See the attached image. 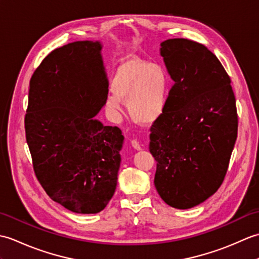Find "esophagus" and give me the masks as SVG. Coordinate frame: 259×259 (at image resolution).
Segmentation results:
<instances>
[{"mask_svg":"<svg viewBox=\"0 0 259 259\" xmlns=\"http://www.w3.org/2000/svg\"><path fill=\"white\" fill-rule=\"evenodd\" d=\"M131 146H133L136 150H141V145L139 144L138 140H131Z\"/></svg>","mask_w":259,"mask_h":259,"instance_id":"obj_1","label":"esophagus"}]
</instances>
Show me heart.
Listing matches in <instances>:
<instances>
[{"instance_id": "heart-1", "label": "heart", "mask_w": 259, "mask_h": 259, "mask_svg": "<svg viewBox=\"0 0 259 259\" xmlns=\"http://www.w3.org/2000/svg\"><path fill=\"white\" fill-rule=\"evenodd\" d=\"M112 91L106 99L110 112L119 114L122 100L130 117L138 123H152L161 117L167 102L169 78L161 65L128 59L119 64L112 79Z\"/></svg>"}]
</instances>
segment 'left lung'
<instances>
[{"instance_id":"obj_1","label":"left lung","mask_w":259,"mask_h":259,"mask_svg":"<svg viewBox=\"0 0 259 259\" xmlns=\"http://www.w3.org/2000/svg\"><path fill=\"white\" fill-rule=\"evenodd\" d=\"M160 46L174 85L150 129L155 186L167 205L188 209L212 196L226 176L237 139L236 99L226 70L205 46L188 38Z\"/></svg>"}]
</instances>
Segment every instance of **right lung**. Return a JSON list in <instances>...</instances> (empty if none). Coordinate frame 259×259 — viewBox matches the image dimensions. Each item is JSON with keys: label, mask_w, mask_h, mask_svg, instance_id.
Instances as JSON below:
<instances>
[{"label": "right lung", "mask_w": 259, "mask_h": 259, "mask_svg": "<svg viewBox=\"0 0 259 259\" xmlns=\"http://www.w3.org/2000/svg\"><path fill=\"white\" fill-rule=\"evenodd\" d=\"M102 45L76 41L53 50L30 80L24 119L38 183L52 200L76 213L103 210L117 187L124 137L95 119L109 82Z\"/></svg>", "instance_id": "obj_1"}]
</instances>
